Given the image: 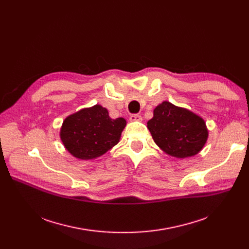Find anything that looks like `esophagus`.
Instances as JSON below:
<instances>
[{"label":"esophagus","instance_id":"1","mask_svg":"<svg viewBox=\"0 0 249 249\" xmlns=\"http://www.w3.org/2000/svg\"><path fill=\"white\" fill-rule=\"evenodd\" d=\"M142 120V117L138 114H132L131 116H130V121H141Z\"/></svg>","mask_w":249,"mask_h":249}]
</instances>
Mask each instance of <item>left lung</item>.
<instances>
[{
  "mask_svg": "<svg viewBox=\"0 0 249 249\" xmlns=\"http://www.w3.org/2000/svg\"><path fill=\"white\" fill-rule=\"evenodd\" d=\"M147 128L156 144L178 159L200 152L208 138L205 121L200 116L166 101L154 109Z\"/></svg>",
  "mask_w": 249,
  "mask_h": 249,
  "instance_id": "8db88e82",
  "label": "left lung"
}]
</instances>
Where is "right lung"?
Here are the masks:
<instances>
[{"instance_id": "add662e5", "label": "right lung", "mask_w": 249, "mask_h": 249, "mask_svg": "<svg viewBox=\"0 0 249 249\" xmlns=\"http://www.w3.org/2000/svg\"><path fill=\"white\" fill-rule=\"evenodd\" d=\"M126 126L124 118L112 119L101 105L86 108L62 123L60 138L64 147L80 160H93L116 145Z\"/></svg>"}]
</instances>
